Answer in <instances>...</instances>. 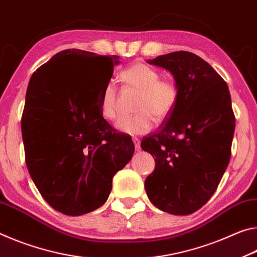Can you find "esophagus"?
<instances>
[{"label": "esophagus", "instance_id": "obj_1", "mask_svg": "<svg viewBox=\"0 0 257 257\" xmlns=\"http://www.w3.org/2000/svg\"><path fill=\"white\" fill-rule=\"evenodd\" d=\"M133 144H134V148H136L137 151H139L141 149V146H140V140L137 138H133Z\"/></svg>", "mask_w": 257, "mask_h": 257}]
</instances>
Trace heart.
I'll return each instance as SVG.
<instances>
[{"instance_id":"heart-1","label":"heart","mask_w":257,"mask_h":257,"mask_svg":"<svg viewBox=\"0 0 257 257\" xmlns=\"http://www.w3.org/2000/svg\"><path fill=\"white\" fill-rule=\"evenodd\" d=\"M161 78L158 70L142 62H137L120 73V79L126 85L140 92L136 104L139 110L132 116L121 117L115 127L125 134H145L155 124V118L163 120L170 115L178 101L175 84ZM100 112L104 118L113 120L118 116L116 87L112 82L107 83L100 93Z\"/></svg>"}]
</instances>
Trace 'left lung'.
Returning <instances> with one entry per match:
<instances>
[{
    "label": "left lung",
    "instance_id": "obj_1",
    "mask_svg": "<svg viewBox=\"0 0 257 257\" xmlns=\"http://www.w3.org/2000/svg\"><path fill=\"white\" fill-rule=\"evenodd\" d=\"M173 75L178 101L141 148L155 158L146 179L149 200L173 215H189L213 196L228 167L234 132L229 87L212 66L191 52L148 60Z\"/></svg>",
    "mask_w": 257,
    "mask_h": 257
}]
</instances>
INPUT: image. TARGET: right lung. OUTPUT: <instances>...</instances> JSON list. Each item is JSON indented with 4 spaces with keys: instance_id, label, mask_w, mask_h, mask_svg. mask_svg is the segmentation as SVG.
Wrapping results in <instances>:
<instances>
[{
    "instance_id": "add662e5",
    "label": "right lung",
    "mask_w": 257,
    "mask_h": 257,
    "mask_svg": "<svg viewBox=\"0 0 257 257\" xmlns=\"http://www.w3.org/2000/svg\"><path fill=\"white\" fill-rule=\"evenodd\" d=\"M118 64L117 56L64 50L29 81L22 118L27 168L46 203L66 215L106 203L113 175L133 156L131 137L100 112V93Z\"/></svg>"
}]
</instances>
